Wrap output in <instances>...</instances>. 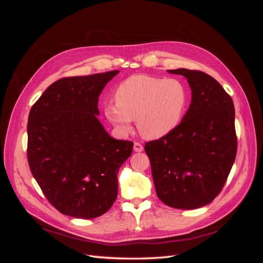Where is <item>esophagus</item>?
I'll use <instances>...</instances> for the list:
<instances>
[{"label": "esophagus", "mask_w": 263, "mask_h": 263, "mask_svg": "<svg viewBox=\"0 0 263 263\" xmlns=\"http://www.w3.org/2000/svg\"><path fill=\"white\" fill-rule=\"evenodd\" d=\"M134 150L136 151V153H141L142 150H144V146H142L140 142H137V141H135L134 142Z\"/></svg>", "instance_id": "34e87169"}]
</instances>
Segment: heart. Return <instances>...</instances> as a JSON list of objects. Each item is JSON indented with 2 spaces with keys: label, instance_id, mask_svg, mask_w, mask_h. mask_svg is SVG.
<instances>
[{
  "label": "heart",
  "instance_id": "b5f03b06",
  "mask_svg": "<svg viewBox=\"0 0 263 263\" xmlns=\"http://www.w3.org/2000/svg\"><path fill=\"white\" fill-rule=\"evenodd\" d=\"M115 101L106 102L103 112L122 134L133 129L137 121L139 133L148 139L171 134L181 124L189 105V91L177 79L133 76L116 87Z\"/></svg>",
  "mask_w": 263,
  "mask_h": 263
}]
</instances>
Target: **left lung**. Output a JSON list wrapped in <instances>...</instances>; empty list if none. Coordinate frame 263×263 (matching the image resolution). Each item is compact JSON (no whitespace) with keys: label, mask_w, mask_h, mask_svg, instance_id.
<instances>
[{"label":"left lung","mask_w":263,"mask_h":263,"mask_svg":"<svg viewBox=\"0 0 263 263\" xmlns=\"http://www.w3.org/2000/svg\"><path fill=\"white\" fill-rule=\"evenodd\" d=\"M187 79L192 101L181 124L146 142L158 197L170 208L210 204L224 186L237 154L235 107L230 95L202 71L177 69Z\"/></svg>","instance_id":"8db88e82"}]
</instances>
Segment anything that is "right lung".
I'll return each mask as SVG.
<instances>
[{"label":"right lung","mask_w":263,"mask_h":263,"mask_svg":"<svg viewBox=\"0 0 263 263\" xmlns=\"http://www.w3.org/2000/svg\"><path fill=\"white\" fill-rule=\"evenodd\" d=\"M118 72L60 79L29 112L30 171L47 200L68 216L99 217L117 197V173L134 144L109 136L98 119V103Z\"/></svg>","instance_id":"obj_1"}]
</instances>
